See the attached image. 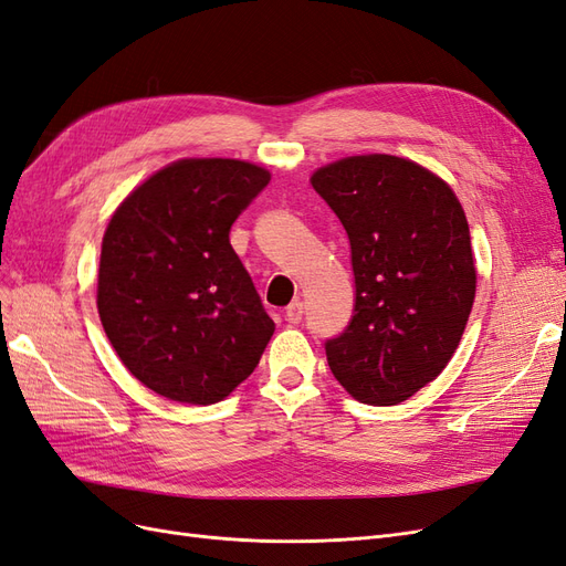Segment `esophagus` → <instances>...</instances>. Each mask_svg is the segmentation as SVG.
<instances>
[{
	"instance_id": "34e87169",
	"label": "esophagus",
	"mask_w": 566,
	"mask_h": 566,
	"mask_svg": "<svg viewBox=\"0 0 566 566\" xmlns=\"http://www.w3.org/2000/svg\"><path fill=\"white\" fill-rule=\"evenodd\" d=\"M302 316H304V306H302V302H293L285 310V321L287 323H293V325H297V323H302Z\"/></svg>"
}]
</instances>
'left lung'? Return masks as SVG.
<instances>
[{"label":"left lung","mask_w":566,"mask_h":566,"mask_svg":"<svg viewBox=\"0 0 566 566\" xmlns=\"http://www.w3.org/2000/svg\"><path fill=\"white\" fill-rule=\"evenodd\" d=\"M316 193L345 227L356 283L345 333L325 339L339 385L370 406H397L447 368L465 331L476 271L455 193L397 156L321 167Z\"/></svg>","instance_id":"obj_1"}]
</instances>
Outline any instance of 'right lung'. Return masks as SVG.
<instances>
[{
    "label": "right lung",
    "instance_id": "right-lung-1",
    "mask_svg": "<svg viewBox=\"0 0 566 566\" xmlns=\"http://www.w3.org/2000/svg\"><path fill=\"white\" fill-rule=\"evenodd\" d=\"M269 179L243 160H179L111 219L98 316L119 361L165 399L217 403L260 364L273 321L229 231Z\"/></svg>",
    "mask_w": 566,
    "mask_h": 566
}]
</instances>
